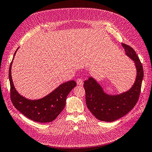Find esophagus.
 Masks as SVG:
<instances>
[{
  "label": "esophagus",
  "mask_w": 152,
  "mask_h": 152,
  "mask_svg": "<svg viewBox=\"0 0 152 152\" xmlns=\"http://www.w3.org/2000/svg\"><path fill=\"white\" fill-rule=\"evenodd\" d=\"M76 82H77V84L78 85H79V86H82V85H83V84H84L83 80L81 79H77Z\"/></svg>",
  "instance_id": "esophagus-1"
}]
</instances>
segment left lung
Segmentation results:
<instances>
[{
    "label": "left lung",
    "mask_w": 152,
    "mask_h": 152,
    "mask_svg": "<svg viewBox=\"0 0 152 152\" xmlns=\"http://www.w3.org/2000/svg\"><path fill=\"white\" fill-rule=\"evenodd\" d=\"M122 45L136 68V80L129 90L119 94L110 95L93 77H90L84 83L87 107L96 118L102 121L113 122L124 117L134 107L140 97L143 79L142 64L134 49L125 44Z\"/></svg>",
    "instance_id": "left-lung-1"
}]
</instances>
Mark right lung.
Segmentation results:
<instances>
[{
  "label": "right lung",
  "mask_w": 152,
  "mask_h": 152,
  "mask_svg": "<svg viewBox=\"0 0 152 152\" xmlns=\"http://www.w3.org/2000/svg\"><path fill=\"white\" fill-rule=\"evenodd\" d=\"M18 48L15 53L14 57ZM12 61L9 71V79L11 86V99L13 105L30 120L40 123L53 121L65 108L67 96L77 86L76 82L74 80L68 81L59 86L56 89L42 98L28 99L18 93L14 86L11 76Z\"/></svg>",
  "instance_id": "1"
}]
</instances>
